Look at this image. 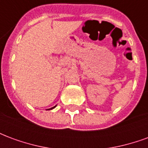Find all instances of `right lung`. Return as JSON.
<instances>
[{
  "mask_svg": "<svg viewBox=\"0 0 148 148\" xmlns=\"http://www.w3.org/2000/svg\"><path fill=\"white\" fill-rule=\"evenodd\" d=\"M55 107H56V106H54V107H52V108H51V109H55Z\"/></svg>",
  "mask_w": 148,
  "mask_h": 148,
  "instance_id": "add662e5",
  "label": "right lung"
}]
</instances>
